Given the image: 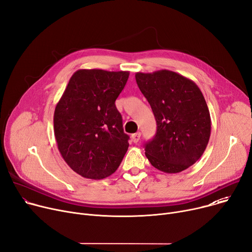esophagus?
I'll return each mask as SVG.
<instances>
[{
    "mask_svg": "<svg viewBox=\"0 0 252 252\" xmlns=\"http://www.w3.org/2000/svg\"><path fill=\"white\" fill-rule=\"evenodd\" d=\"M140 138H141V133L140 132H136V133H133V135L131 136V141L136 144V143H138L140 141Z\"/></svg>",
    "mask_w": 252,
    "mask_h": 252,
    "instance_id": "esophagus-1",
    "label": "esophagus"
}]
</instances>
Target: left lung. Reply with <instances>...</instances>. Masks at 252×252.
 I'll return each mask as SVG.
<instances>
[{
	"mask_svg": "<svg viewBox=\"0 0 252 252\" xmlns=\"http://www.w3.org/2000/svg\"><path fill=\"white\" fill-rule=\"evenodd\" d=\"M157 123L152 141L145 145L150 163L165 173H178L193 165L208 146L211 116L205 97L190 79L160 70L136 73Z\"/></svg>",
	"mask_w": 252,
	"mask_h": 252,
	"instance_id": "8db88e82",
	"label": "left lung"
}]
</instances>
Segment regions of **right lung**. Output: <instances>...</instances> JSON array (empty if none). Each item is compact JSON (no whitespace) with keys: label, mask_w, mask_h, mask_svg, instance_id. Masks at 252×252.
<instances>
[{"label":"right lung","mask_w":252,"mask_h":252,"mask_svg":"<svg viewBox=\"0 0 252 252\" xmlns=\"http://www.w3.org/2000/svg\"><path fill=\"white\" fill-rule=\"evenodd\" d=\"M129 72L81 69L73 74L54 114L58 149L79 175L103 179L119 168L129 137L115 100Z\"/></svg>","instance_id":"1"}]
</instances>
